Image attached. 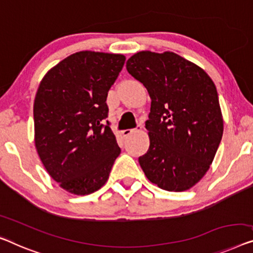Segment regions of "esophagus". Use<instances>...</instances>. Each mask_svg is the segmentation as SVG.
<instances>
[{
  "mask_svg": "<svg viewBox=\"0 0 253 253\" xmlns=\"http://www.w3.org/2000/svg\"><path fill=\"white\" fill-rule=\"evenodd\" d=\"M141 129H142V125H137L136 128H134V129H125V130H123L122 134L124 135V136H128V135L131 134V133H134V131H138V130H141Z\"/></svg>",
  "mask_w": 253,
  "mask_h": 253,
  "instance_id": "esophagus-1",
  "label": "esophagus"
}]
</instances>
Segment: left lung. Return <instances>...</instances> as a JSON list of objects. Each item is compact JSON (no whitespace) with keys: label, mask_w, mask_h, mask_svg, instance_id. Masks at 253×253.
<instances>
[{"label":"left lung","mask_w":253,"mask_h":253,"mask_svg":"<svg viewBox=\"0 0 253 253\" xmlns=\"http://www.w3.org/2000/svg\"><path fill=\"white\" fill-rule=\"evenodd\" d=\"M126 68L151 97L150 146L138 163L151 183L186 191L208 171L223 136L216 86L202 68L174 52H137Z\"/></svg>","instance_id":"obj_1"}]
</instances>
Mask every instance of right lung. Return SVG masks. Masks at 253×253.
<instances>
[{"mask_svg":"<svg viewBox=\"0 0 253 253\" xmlns=\"http://www.w3.org/2000/svg\"><path fill=\"white\" fill-rule=\"evenodd\" d=\"M125 55L81 51L51 68L34 101L35 146L63 190L86 195L100 190L120 154L108 117L109 89Z\"/></svg>","mask_w":253,"mask_h":253,"instance_id":"1","label":"right lung"}]
</instances>
